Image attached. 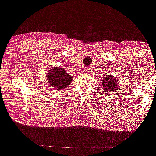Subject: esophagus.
Masks as SVG:
<instances>
[{
	"instance_id": "1",
	"label": "esophagus",
	"mask_w": 156,
	"mask_h": 156,
	"mask_svg": "<svg viewBox=\"0 0 156 156\" xmlns=\"http://www.w3.org/2000/svg\"><path fill=\"white\" fill-rule=\"evenodd\" d=\"M85 71H86V70H85Z\"/></svg>"
}]
</instances>
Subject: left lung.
I'll list each match as a JSON object with an SVG mask.
<instances>
[{
	"label": "left lung",
	"mask_w": 156,
	"mask_h": 156,
	"mask_svg": "<svg viewBox=\"0 0 156 156\" xmlns=\"http://www.w3.org/2000/svg\"><path fill=\"white\" fill-rule=\"evenodd\" d=\"M118 86V80L116 79L115 77L108 75L104 79H103L101 88H103L104 92H112L113 90H115Z\"/></svg>",
	"instance_id": "left-lung-1"
}]
</instances>
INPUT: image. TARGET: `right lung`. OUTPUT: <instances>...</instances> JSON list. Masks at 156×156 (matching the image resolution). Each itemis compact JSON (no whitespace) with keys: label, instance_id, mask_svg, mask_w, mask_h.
Returning <instances> with one entry per match:
<instances>
[{"label":"right lung","instance_id":"obj_1","mask_svg":"<svg viewBox=\"0 0 156 156\" xmlns=\"http://www.w3.org/2000/svg\"><path fill=\"white\" fill-rule=\"evenodd\" d=\"M46 78L48 83L51 86V87L55 90H60L68 87L72 80V76L61 67L52 68L48 73Z\"/></svg>","mask_w":156,"mask_h":156}]
</instances>
